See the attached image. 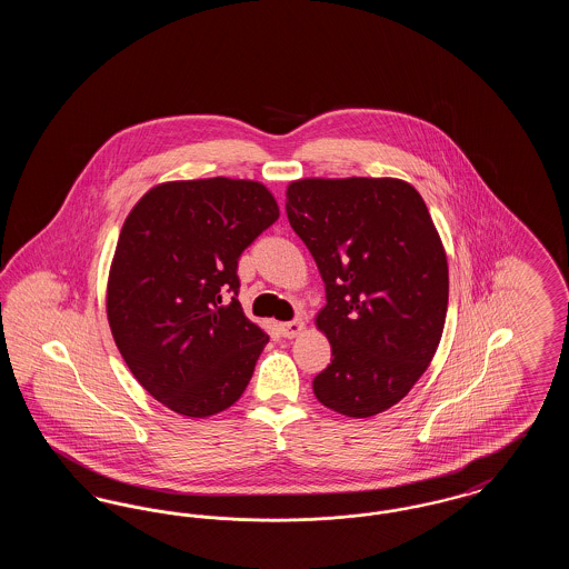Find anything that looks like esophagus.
Segmentation results:
<instances>
[{
    "label": "esophagus",
    "mask_w": 569,
    "mask_h": 569,
    "mask_svg": "<svg viewBox=\"0 0 569 569\" xmlns=\"http://www.w3.org/2000/svg\"><path fill=\"white\" fill-rule=\"evenodd\" d=\"M281 328V335L286 339H295L302 330H305V322L302 320H292V322H286V325L279 326Z\"/></svg>",
    "instance_id": "34e87169"
}]
</instances>
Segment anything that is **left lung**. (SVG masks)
<instances>
[{"mask_svg": "<svg viewBox=\"0 0 569 569\" xmlns=\"http://www.w3.org/2000/svg\"><path fill=\"white\" fill-rule=\"evenodd\" d=\"M286 213L326 286L316 326L332 360L322 406L371 418L431 365L448 311V260L422 196L401 179H298Z\"/></svg>", "mask_w": 569, "mask_h": 569, "instance_id": "left-lung-1", "label": "left lung"}]
</instances>
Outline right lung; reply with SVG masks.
<instances>
[{
  "label": "right lung",
  "mask_w": 569,
  "mask_h": 569,
  "mask_svg": "<svg viewBox=\"0 0 569 569\" xmlns=\"http://www.w3.org/2000/svg\"><path fill=\"white\" fill-rule=\"evenodd\" d=\"M277 217L262 183L228 177L160 183L126 217L107 286L110 332L168 409L207 418L241 399L269 335L237 300V267Z\"/></svg>",
  "instance_id": "add662e5"
}]
</instances>
